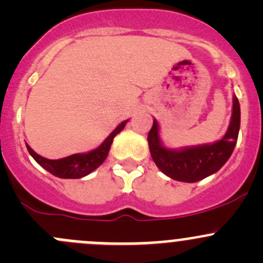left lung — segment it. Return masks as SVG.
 Segmentation results:
<instances>
[{
  "label": "left lung",
  "instance_id": "left-lung-1",
  "mask_svg": "<svg viewBox=\"0 0 263 263\" xmlns=\"http://www.w3.org/2000/svg\"><path fill=\"white\" fill-rule=\"evenodd\" d=\"M240 127V107L233 97V115L229 128L221 140L210 145L171 150L161 145L156 119L148 131L147 141L151 158L165 176L179 182L193 183L216 173L228 161L234 150Z\"/></svg>",
  "mask_w": 263,
  "mask_h": 263
}]
</instances>
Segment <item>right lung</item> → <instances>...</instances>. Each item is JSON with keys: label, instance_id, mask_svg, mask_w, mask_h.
<instances>
[{"label": "right lung", "instance_id": "obj_1", "mask_svg": "<svg viewBox=\"0 0 263 263\" xmlns=\"http://www.w3.org/2000/svg\"><path fill=\"white\" fill-rule=\"evenodd\" d=\"M127 121L122 122L115 131L104 140V142L99 147H97L92 151H89L86 154H73V155L67 156V158L58 159V160H50V159H46L43 156L38 155L29 145H26V147H28L29 154L33 156L34 160L39 165L43 166L46 171H48L50 174H53V176L66 179L82 178V177L87 176L92 171H95L107 159L113 139L116 137V135H118L123 129Z\"/></svg>", "mask_w": 263, "mask_h": 263}]
</instances>
